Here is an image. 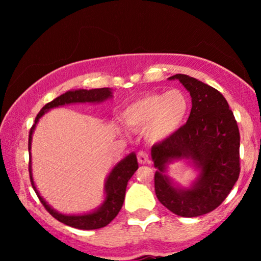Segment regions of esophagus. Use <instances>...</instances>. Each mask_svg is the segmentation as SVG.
<instances>
[{
	"label": "esophagus",
	"instance_id": "1",
	"mask_svg": "<svg viewBox=\"0 0 261 261\" xmlns=\"http://www.w3.org/2000/svg\"><path fill=\"white\" fill-rule=\"evenodd\" d=\"M138 162L140 164H149L148 154L144 151H140L138 153Z\"/></svg>",
	"mask_w": 261,
	"mask_h": 261
}]
</instances>
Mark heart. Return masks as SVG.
<instances>
[{
  "instance_id": "b5f03b06",
  "label": "heart",
  "mask_w": 261,
  "mask_h": 261,
  "mask_svg": "<svg viewBox=\"0 0 261 261\" xmlns=\"http://www.w3.org/2000/svg\"><path fill=\"white\" fill-rule=\"evenodd\" d=\"M189 114L190 101L187 94L172 89L135 99L123 110L122 120L130 129L146 130V139L158 144L177 133L187 122Z\"/></svg>"
}]
</instances>
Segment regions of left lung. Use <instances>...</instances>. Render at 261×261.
I'll return each mask as SVG.
<instances>
[{"mask_svg": "<svg viewBox=\"0 0 261 261\" xmlns=\"http://www.w3.org/2000/svg\"><path fill=\"white\" fill-rule=\"evenodd\" d=\"M190 92L187 123L166 140L153 145L155 195L170 212L183 217L216 209L240 174V133L228 102L220 91L188 74H174ZM187 160L198 171L190 187H180L167 172L171 163Z\"/></svg>", "mask_w": 261, "mask_h": 261, "instance_id": "8db88e82", "label": "left lung"}]
</instances>
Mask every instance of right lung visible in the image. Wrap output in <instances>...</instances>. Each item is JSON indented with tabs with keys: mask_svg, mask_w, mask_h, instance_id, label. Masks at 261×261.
Segmentation results:
<instances>
[{
	"mask_svg": "<svg viewBox=\"0 0 261 261\" xmlns=\"http://www.w3.org/2000/svg\"><path fill=\"white\" fill-rule=\"evenodd\" d=\"M113 97V90L110 88H101V89H77V90H69L65 94L58 96V97L53 99L47 105L42 107V109L35 117L33 127L31 128L30 138H28V151H30V177L31 183L33 187L35 194L38 195L39 199L45 206L46 210L51 214V215L66 226L77 228V229H98V228L106 227L112 221L115 219L117 214L122 208L124 195H126V188L128 180L130 179L135 171L138 170V160L137 154L132 152L130 154L124 156L122 160H120L115 166L113 167L108 176L106 178L105 183V199H103L102 204L92 210V212L84 213V214H62L53 209L47 202L42 198L40 192L38 191L35 187L33 173H32V135L34 133L35 127L39 120L45 115L46 113L53 108H58V107L74 105V103H102L107 99Z\"/></svg>",
	"mask_w": 261,
	"mask_h": 261,
	"instance_id": "obj_1",
	"label": "right lung"
}]
</instances>
